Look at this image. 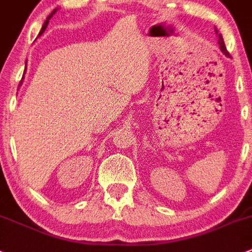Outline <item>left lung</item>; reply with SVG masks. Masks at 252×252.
Masks as SVG:
<instances>
[{"label": "left lung", "mask_w": 252, "mask_h": 252, "mask_svg": "<svg viewBox=\"0 0 252 252\" xmlns=\"http://www.w3.org/2000/svg\"><path fill=\"white\" fill-rule=\"evenodd\" d=\"M215 33H217V34H218V43H219L220 49H221V52L224 53V54H225V56H226V57H230V56H229V52H227L226 47H225V44H224V39H222L221 34H219V33H218V30H215Z\"/></svg>", "instance_id": "8db88e82"}]
</instances>
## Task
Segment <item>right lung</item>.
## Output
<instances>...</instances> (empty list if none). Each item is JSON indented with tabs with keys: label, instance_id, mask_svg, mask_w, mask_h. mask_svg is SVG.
Wrapping results in <instances>:
<instances>
[{
	"label": "right lung",
	"instance_id": "right-lung-1",
	"mask_svg": "<svg viewBox=\"0 0 252 252\" xmlns=\"http://www.w3.org/2000/svg\"><path fill=\"white\" fill-rule=\"evenodd\" d=\"M54 12H56V11H53V13H50L49 16H48L47 21H45V22H44V25H43V27H42V30H40V32H39V35H40V34H43V32H44V31H45V28H47V26H48V22H49V20H50V18H52V16H53V14H54Z\"/></svg>",
	"mask_w": 252,
	"mask_h": 252
}]
</instances>
